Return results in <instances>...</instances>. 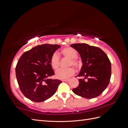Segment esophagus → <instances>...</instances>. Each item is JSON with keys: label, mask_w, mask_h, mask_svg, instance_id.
I'll use <instances>...</instances> for the list:
<instances>
[{"label": "esophagus", "mask_w": 128, "mask_h": 128, "mask_svg": "<svg viewBox=\"0 0 128 128\" xmlns=\"http://www.w3.org/2000/svg\"><path fill=\"white\" fill-rule=\"evenodd\" d=\"M62 82H68L69 80H62Z\"/></svg>", "instance_id": "1"}]
</instances>
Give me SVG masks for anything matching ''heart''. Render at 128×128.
<instances>
[{
	"instance_id": "heart-1",
	"label": "heart",
	"mask_w": 128,
	"mask_h": 128,
	"mask_svg": "<svg viewBox=\"0 0 128 128\" xmlns=\"http://www.w3.org/2000/svg\"><path fill=\"white\" fill-rule=\"evenodd\" d=\"M62 55L68 59H70L69 66H72L74 67H77L78 65V62H77L76 58L78 56L77 52L75 50H74L70 48H64L61 51ZM50 63L52 67L54 69H57L60 66V57L59 54L57 53H54L52 55ZM74 73V70L72 68L68 69H60L58 70L56 72V78L61 80L67 79L69 77L72 76Z\"/></svg>"
}]
</instances>
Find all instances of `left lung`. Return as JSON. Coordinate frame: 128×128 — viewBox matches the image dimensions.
<instances>
[{
  "label": "left lung",
  "mask_w": 128,
  "mask_h": 128,
  "mask_svg": "<svg viewBox=\"0 0 128 128\" xmlns=\"http://www.w3.org/2000/svg\"><path fill=\"white\" fill-rule=\"evenodd\" d=\"M70 46L79 53L83 64L77 76L84 77L79 79L78 86L73 88L72 91L85 98H96L102 94L110 82V60L106 54L98 47L85 43L73 44ZM86 78L88 80L86 82Z\"/></svg>",
  "instance_id": "obj_1"
}]
</instances>
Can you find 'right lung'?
Instances as JSON below:
<instances>
[{
  "label": "right lung",
  "mask_w": 128,
  "mask_h": 128,
  "mask_svg": "<svg viewBox=\"0 0 128 128\" xmlns=\"http://www.w3.org/2000/svg\"><path fill=\"white\" fill-rule=\"evenodd\" d=\"M60 45L42 44L25 52L19 59L15 73L19 88L26 98L40 102L51 98L62 82L50 79L54 75L50 60Z\"/></svg>",
  "instance_id": "add662e5"
}]
</instances>
